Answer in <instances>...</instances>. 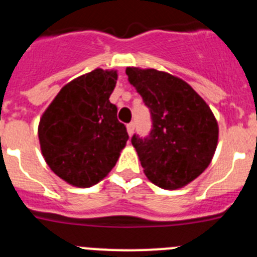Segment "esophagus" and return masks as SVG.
I'll return each instance as SVG.
<instances>
[{
	"label": "esophagus",
	"mask_w": 257,
	"mask_h": 257,
	"mask_svg": "<svg viewBox=\"0 0 257 257\" xmlns=\"http://www.w3.org/2000/svg\"><path fill=\"white\" fill-rule=\"evenodd\" d=\"M126 128H127V134H128V136H133L134 131H135V124H134L133 122H131V123L127 124Z\"/></svg>",
	"instance_id": "34e87169"
}]
</instances>
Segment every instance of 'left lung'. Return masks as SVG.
<instances>
[{"label": "left lung", "mask_w": 257, "mask_h": 257, "mask_svg": "<svg viewBox=\"0 0 257 257\" xmlns=\"http://www.w3.org/2000/svg\"><path fill=\"white\" fill-rule=\"evenodd\" d=\"M128 82L151 110L148 138L133 136L145 176L162 189H179L208 167L219 140L212 110L192 86L176 76L127 67Z\"/></svg>", "instance_id": "8db88e82"}]
</instances>
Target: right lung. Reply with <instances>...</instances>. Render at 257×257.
<instances>
[{
    "label": "right lung",
    "instance_id": "obj_1",
    "mask_svg": "<svg viewBox=\"0 0 257 257\" xmlns=\"http://www.w3.org/2000/svg\"><path fill=\"white\" fill-rule=\"evenodd\" d=\"M117 78V70L96 68L72 79L41 117L42 156L69 185L90 188L103 180L126 147V127L109 101Z\"/></svg>",
    "mask_w": 257,
    "mask_h": 257
}]
</instances>
